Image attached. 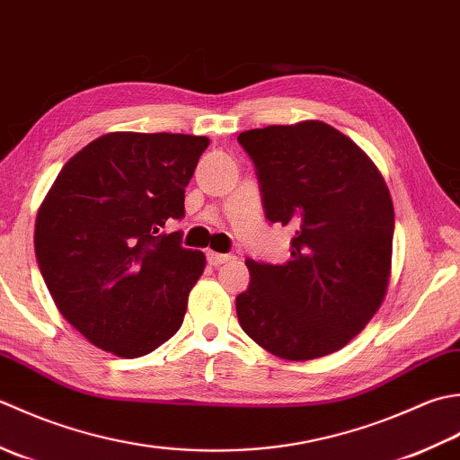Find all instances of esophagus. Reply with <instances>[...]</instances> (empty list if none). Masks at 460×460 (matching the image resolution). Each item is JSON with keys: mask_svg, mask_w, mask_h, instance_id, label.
<instances>
[{"mask_svg": "<svg viewBox=\"0 0 460 460\" xmlns=\"http://www.w3.org/2000/svg\"><path fill=\"white\" fill-rule=\"evenodd\" d=\"M206 258H208V264L210 266H220V264H224V261L232 260L230 254H220V252H212V250H208V254H206Z\"/></svg>", "mask_w": 460, "mask_h": 460, "instance_id": "34e87169", "label": "esophagus"}]
</instances>
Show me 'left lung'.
I'll return each instance as SVG.
<instances>
[{"mask_svg":"<svg viewBox=\"0 0 460 460\" xmlns=\"http://www.w3.org/2000/svg\"><path fill=\"white\" fill-rule=\"evenodd\" d=\"M238 143L258 168L266 218L296 232L284 264L246 260L242 330L288 361L340 351L387 296L395 212L385 178L323 120L243 130Z\"/></svg>","mask_w":460,"mask_h":460,"instance_id":"8db88e82","label":"left lung"}]
</instances>
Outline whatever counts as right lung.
Segmentation results:
<instances>
[{"label": "right lung", "instance_id": "obj_1", "mask_svg": "<svg viewBox=\"0 0 460 460\" xmlns=\"http://www.w3.org/2000/svg\"><path fill=\"white\" fill-rule=\"evenodd\" d=\"M206 137L107 133L71 156L37 210L35 256L61 315L99 349L133 359L182 325L206 268L166 224L184 214Z\"/></svg>", "mask_w": 460, "mask_h": 460}]
</instances>
